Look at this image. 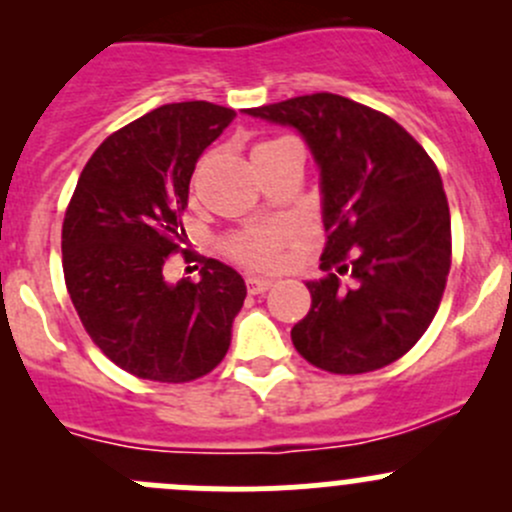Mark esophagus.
Here are the masks:
<instances>
[{
	"mask_svg": "<svg viewBox=\"0 0 512 512\" xmlns=\"http://www.w3.org/2000/svg\"><path fill=\"white\" fill-rule=\"evenodd\" d=\"M245 285H247V292H250V294H265L267 289L272 287V282L262 280V277H247Z\"/></svg>",
	"mask_w": 512,
	"mask_h": 512,
	"instance_id": "esophagus-1",
	"label": "esophagus"
}]
</instances>
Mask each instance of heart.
Wrapping results in <instances>:
<instances>
[{"label": "heart", "mask_w": 512, "mask_h": 512, "mask_svg": "<svg viewBox=\"0 0 512 512\" xmlns=\"http://www.w3.org/2000/svg\"><path fill=\"white\" fill-rule=\"evenodd\" d=\"M285 146H294V141L289 138H277V141L260 143L252 153V158L262 156V153L280 151ZM287 245V232L280 227H250V230H242L237 235H232L225 242V252L242 267H250V270H272V267L280 265L282 250Z\"/></svg>", "instance_id": "1"}]
</instances>
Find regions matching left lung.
Segmentation results:
<instances>
[{
    "instance_id": "8db88e82",
    "label": "left lung",
    "mask_w": 512,
    "mask_h": 512,
    "mask_svg": "<svg viewBox=\"0 0 512 512\" xmlns=\"http://www.w3.org/2000/svg\"><path fill=\"white\" fill-rule=\"evenodd\" d=\"M245 113L297 128L322 175L327 277L307 282L312 307L292 327L294 349L329 374L401 359L436 317L451 270L436 163L394 118L327 91Z\"/></svg>"
}]
</instances>
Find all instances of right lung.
<instances>
[{"instance_id":"right-lung-1","label":"right lung","mask_w":512,"mask_h":512,"mask_svg":"<svg viewBox=\"0 0 512 512\" xmlns=\"http://www.w3.org/2000/svg\"><path fill=\"white\" fill-rule=\"evenodd\" d=\"M235 116L183 101L136 118L96 148L66 208L61 262L71 302L91 342L138 379L185 384L230 349L242 277L203 257L198 282L170 285L165 265L185 235L195 163Z\"/></svg>"}]
</instances>
